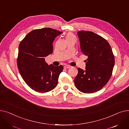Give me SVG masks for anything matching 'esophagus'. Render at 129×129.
<instances>
[{
    "label": "esophagus",
    "mask_w": 129,
    "mask_h": 129,
    "mask_svg": "<svg viewBox=\"0 0 129 129\" xmlns=\"http://www.w3.org/2000/svg\"><path fill=\"white\" fill-rule=\"evenodd\" d=\"M70 67L69 66H68V65H65L64 66V69H69V68H70Z\"/></svg>",
    "instance_id": "esophagus-1"
}]
</instances>
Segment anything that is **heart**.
Masks as SVG:
<instances>
[{"label":"heart","mask_w":129,"mask_h":129,"mask_svg":"<svg viewBox=\"0 0 129 129\" xmlns=\"http://www.w3.org/2000/svg\"><path fill=\"white\" fill-rule=\"evenodd\" d=\"M72 36H73L71 34H68V35L67 36V38H68V37H72Z\"/></svg>","instance_id":"1"}]
</instances>
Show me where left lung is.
I'll use <instances>...</instances> for the list:
<instances>
[{
  "mask_svg": "<svg viewBox=\"0 0 129 129\" xmlns=\"http://www.w3.org/2000/svg\"><path fill=\"white\" fill-rule=\"evenodd\" d=\"M82 53L87 56L85 70L78 68L74 81L80 92L93 93L101 89L109 80L115 65V57L109 43L93 32L78 33Z\"/></svg>",
  "mask_w": 129,
  "mask_h": 129,
  "instance_id": "1",
  "label": "left lung"
}]
</instances>
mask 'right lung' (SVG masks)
Listing matches in <instances>:
<instances>
[{
    "label": "right lung",
    "mask_w": 129,
    "mask_h": 129,
    "mask_svg": "<svg viewBox=\"0 0 129 129\" xmlns=\"http://www.w3.org/2000/svg\"><path fill=\"white\" fill-rule=\"evenodd\" d=\"M61 33L48 27L34 29L19 44L17 58L19 72L26 84L36 92H49L58 84L63 66H49L45 57L52 54L53 42Z\"/></svg>",
    "instance_id": "add662e5"
}]
</instances>
